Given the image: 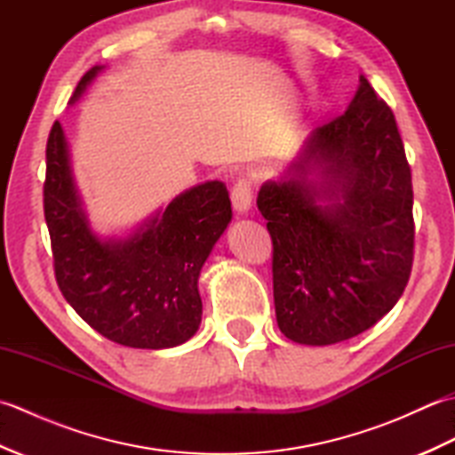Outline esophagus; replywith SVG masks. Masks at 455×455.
Segmentation results:
<instances>
[{
	"mask_svg": "<svg viewBox=\"0 0 455 455\" xmlns=\"http://www.w3.org/2000/svg\"><path fill=\"white\" fill-rule=\"evenodd\" d=\"M230 199L236 212H248L252 207V186L246 180H238L230 189Z\"/></svg>",
	"mask_w": 455,
	"mask_h": 455,
	"instance_id": "1",
	"label": "esophagus"
}]
</instances>
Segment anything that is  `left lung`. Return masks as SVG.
<instances>
[{"mask_svg":"<svg viewBox=\"0 0 455 455\" xmlns=\"http://www.w3.org/2000/svg\"><path fill=\"white\" fill-rule=\"evenodd\" d=\"M258 209L289 340L344 342L399 301L414 256L411 166L393 111L363 76L346 113L308 134L282 180L264 183Z\"/></svg>","mask_w":455,"mask_h":455,"instance_id":"8db88e82","label":"left lung"}]
</instances>
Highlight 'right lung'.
<instances>
[{
  "label": "right lung",
  "instance_id": "add662e5",
  "mask_svg": "<svg viewBox=\"0 0 455 455\" xmlns=\"http://www.w3.org/2000/svg\"><path fill=\"white\" fill-rule=\"evenodd\" d=\"M100 70L103 66H93L82 76L72 103ZM44 219L56 283L93 331L142 350L180 346L197 332L201 267L233 219L225 183L183 191L127 238L103 240L82 207L70 150L56 121L46 142Z\"/></svg>",
  "mask_w": 455,
  "mask_h": 455
}]
</instances>
